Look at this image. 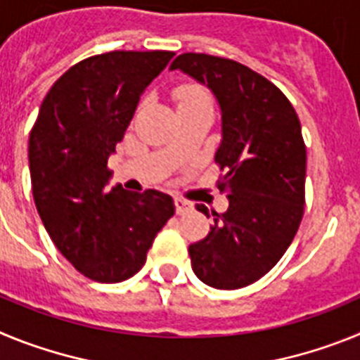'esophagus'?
I'll return each instance as SVG.
<instances>
[{
  "mask_svg": "<svg viewBox=\"0 0 360 360\" xmlns=\"http://www.w3.org/2000/svg\"><path fill=\"white\" fill-rule=\"evenodd\" d=\"M174 207H176V214H186L193 209V203L186 198H180V196H174Z\"/></svg>",
  "mask_w": 360,
  "mask_h": 360,
  "instance_id": "1",
  "label": "esophagus"
}]
</instances>
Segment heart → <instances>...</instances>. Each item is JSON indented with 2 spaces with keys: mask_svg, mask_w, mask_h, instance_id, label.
<instances>
[{
  "mask_svg": "<svg viewBox=\"0 0 360 360\" xmlns=\"http://www.w3.org/2000/svg\"><path fill=\"white\" fill-rule=\"evenodd\" d=\"M173 98L178 111L195 110V108H212V97L205 86L198 82H184L174 86Z\"/></svg>",
  "mask_w": 360,
  "mask_h": 360,
  "instance_id": "heart-1",
  "label": "heart"
}]
</instances>
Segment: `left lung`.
<instances>
[{"label":"left lung","mask_w":360,"mask_h":360,"mask_svg":"<svg viewBox=\"0 0 360 360\" xmlns=\"http://www.w3.org/2000/svg\"><path fill=\"white\" fill-rule=\"evenodd\" d=\"M207 84L221 108L214 162L229 209L212 214L203 240L189 245L195 274L209 287L236 290L269 272L290 247L304 212L307 146L301 122L274 82L225 57L187 52L171 63Z\"/></svg>","instance_id":"1"}]
</instances>
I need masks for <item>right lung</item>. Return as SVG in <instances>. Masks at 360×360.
I'll return each instance as SVG.
<instances>
[{"label":"right lung","mask_w":360,"mask_h":360,"mask_svg":"<svg viewBox=\"0 0 360 360\" xmlns=\"http://www.w3.org/2000/svg\"><path fill=\"white\" fill-rule=\"evenodd\" d=\"M173 56L115 50L82 59L53 82L32 126L28 164L41 221L59 252L94 281L135 276L174 214L173 198L160 191L108 187V157Z\"/></svg>","instance_id":"obj_1"}]
</instances>
